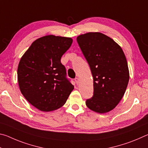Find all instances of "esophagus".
Returning <instances> with one entry per match:
<instances>
[{"mask_svg":"<svg viewBox=\"0 0 148 148\" xmlns=\"http://www.w3.org/2000/svg\"><path fill=\"white\" fill-rule=\"evenodd\" d=\"M74 80H75V82H76V84H77V85L79 84V79L78 78V77H76V78L74 79Z\"/></svg>","mask_w":148,"mask_h":148,"instance_id":"34e87169","label":"esophagus"}]
</instances>
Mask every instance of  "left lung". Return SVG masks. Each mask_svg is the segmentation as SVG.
Masks as SVG:
<instances>
[{
    "label": "left lung",
    "mask_w": 148,
    "mask_h": 148,
    "mask_svg": "<svg viewBox=\"0 0 148 148\" xmlns=\"http://www.w3.org/2000/svg\"><path fill=\"white\" fill-rule=\"evenodd\" d=\"M93 77V96L86 101L90 110L108 112L123 97L129 80L128 64L121 47L101 32H88L77 37Z\"/></svg>",
    "instance_id": "8db88e82"
}]
</instances>
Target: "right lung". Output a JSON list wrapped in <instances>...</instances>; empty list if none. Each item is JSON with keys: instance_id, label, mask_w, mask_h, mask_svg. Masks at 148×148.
I'll return each instance as SVG.
<instances>
[{"instance_id": "add662e5", "label": "right lung", "mask_w": 148, "mask_h": 148, "mask_svg": "<svg viewBox=\"0 0 148 148\" xmlns=\"http://www.w3.org/2000/svg\"><path fill=\"white\" fill-rule=\"evenodd\" d=\"M72 39L47 35L38 38L21 58L17 68L20 91L30 104L41 111L63 106L74 89L61 59Z\"/></svg>"}]
</instances>
